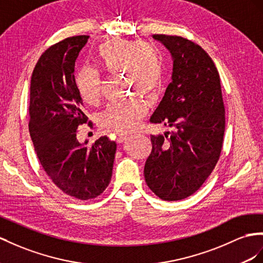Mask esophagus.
<instances>
[{"label":"esophagus","mask_w":263,"mask_h":263,"mask_svg":"<svg viewBox=\"0 0 263 263\" xmlns=\"http://www.w3.org/2000/svg\"><path fill=\"white\" fill-rule=\"evenodd\" d=\"M127 138H129V137H127V134H120V136L118 137V142L122 143Z\"/></svg>","instance_id":"1"}]
</instances>
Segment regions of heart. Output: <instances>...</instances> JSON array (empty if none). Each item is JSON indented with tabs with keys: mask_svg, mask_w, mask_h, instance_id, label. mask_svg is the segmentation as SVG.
Instances as JSON below:
<instances>
[{
	"mask_svg": "<svg viewBox=\"0 0 263 263\" xmlns=\"http://www.w3.org/2000/svg\"><path fill=\"white\" fill-rule=\"evenodd\" d=\"M93 60L106 73H124L129 91L153 98L163 83L164 54L158 45L141 41L114 37L98 45ZM99 73L83 67L76 77L78 92L87 104L100 99ZM147 111L143 100L131 98L111 103L100 114V126L105 131L125 133L132 131Z\"/></svg>",
	"mask_w": 263,
	"mask_h": 263,
	"instance_id": "heart-1",
	"label": "heart"
}]
</instances>
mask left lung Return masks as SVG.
<instances>
[{"instance_id": "1", "label": "left lung", "mask_w": 263, "mask_h": 263, "mask_svg": "<svg viewBox=\"0 0 263 263\" xmlns=\"http://www.w3.org/2000/svg\"><path fill=\"white\" fill-rule=\"evenodd\" d=\"M153 37L170 51L173 71L150 122L174 131L151 136L144 178L160 199L178 201L198 191L218 162L226 127L224 104L217 67L200 45L176 35Z\"/></svg>"}]
</instances>
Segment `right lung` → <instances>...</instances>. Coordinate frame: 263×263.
Returning a JSON list of instances; mask_svg holds the SVG:
<instances>
[{
	"label": "right lung",
	"mask_w": 263,
	"mask_h": 263,
	"mask_svg": "<svg viewBox=\"0 0 263 263\" xmlns=\"http://www.w3.org/2000/svg\"><path fill=\"white\" fill-rule=\"evenodd\" d=\"M87 39L67 37L46 50L33 70L30 87L29 130L40 163L60 190L79 200L94 199L106 189L117 151L107 137L92 145L77 139L87 117L73 73Z\"/></svg>",
	"instance_id": "right-lung-1"
}]
</instances>
